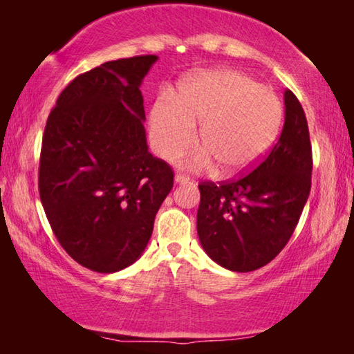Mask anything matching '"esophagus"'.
Here are the masks:
<instances>
[{"mask_svg":"<svg viewBox=\"0 0 354 354\" xmlns=\"http://www.w3.org/2000/svg\"><path fill=\"white\" fill-rule=\"evenodd\" d=\"M175 183H176V184H184V183H189V176L181 175V173H176V175H175Z\"/></svg>","mask_w":354,"mask_h":354,"instance_id":"obj_1","label":"esophagus"}]
</instances>
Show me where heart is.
Instances as JSON below:
<instances>
[{"label":"heart","instance_id":"b5f03b06","mask_svg":"<svg viewBox=\"0 0 354 354\" xmlns=\"http://www.w3.org/2000/svg\"><path fill=\"white\" fill-rule=\"evenodd\" d=\"M201 123L205 147L185 159L192 170L221 165L226 175H241L272 148L283 122V104L272 87L234 70H212L189 77L176 97H160L149 113L154 153L171 159L196 142Z\"/></svg>","mask_w":354,"mask_h":354}]
</instances>
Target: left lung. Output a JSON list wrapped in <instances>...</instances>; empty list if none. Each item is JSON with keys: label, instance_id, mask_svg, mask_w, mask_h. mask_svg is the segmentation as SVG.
Segmentation results:
<instances>
[{"label": "left lung", "instance_id": "8db88e82", "mask_svg": "<svg viewBox=\"0 0 354 354\" xmlns=\"http://www.w3.org/2000/svg\"><path fill=\"white\" fill-rule=\"evenodd\" d=\"M284 128L253 171L220 184L201 183L196 231L207 256L232 272L267 266L286 247L306 205L313 147L306 115L284 92Z\"/></svg>", "mask_w": 354, "mask_h": 354}]
</instances>
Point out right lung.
<instances>
[{
    "label": "right lung",
    "instance_id": "add662e5",
    "mask_svg": "<svg viewBox=\"0 0 354 354\" xmlns=\"http://www.w3.org/2000/svg\"><path fill=\"white\" fill-rule=\"evenodd\" d=\"M158 56L109 61L76 76L41 139L39 194L61 247L98 273L142 256L173 170L148 151L140 84Z\"/></svg>",
    "mask_w": 354,
    "mask_h": 354
}]
</instances>
